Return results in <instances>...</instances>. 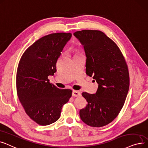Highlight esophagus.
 Returning a JSON list of instances; mask_svg holds the SVG:
<instances>
[{
	"label": "esophagus",
	"instance_id": "34e87169",
	"mask_svg": "<svg viewBox=\"0 0 148 148\" xmlns=\"http://www.w3.org/2000/svg\"><path fill=\"white\" fill-rule=\"evenodd\" d=\"M81 95V93L80 91H76V90H73L72 91V96L75 97H78Z\"/></svg>",
	"mask_w": 148,
	"mask_h": 148
}]
</instances>
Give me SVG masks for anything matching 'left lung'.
Listing matches in <instances>:
<instances>
[{
  "label": "left lung",
  "instance_id": "1",
  "mask_svg": "<svg viewBox=\"0 0 148 148\" xmlns=\"http://www.w3.org/2000/svg\"><path fill=\"white\" fill-rule=\"evenodd\" d=\"M87 57L86 74L98 84L95 94L83 92L87 106L79 111L82 121L93 127L111 123L122 110L130 87L128 66L114 42L100 31L73 34Z\"/></svg>",
  "mask_w": 148,
  "mask_h": 148
}]
</instances>
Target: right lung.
<instances>
[{
	"instance_id": "right-lung-1",
	"label": "right lung",
	"mask_w": 148,
	"mask_h": 148,
	"mask_svg": "<svg viewBox=\"0 0 148 148\" xmlns=\"http://www.w3.org/2000/svg\"><path fill=\"white\" fill-rule=\"evenodd\" d=\"M71 33H54L36 41L21 57L16 76L17 92L26 113L40 125L58 121L72 91L60 89L48 76L57 71L56 64Z\"/></svg>"
}]
</instances>
